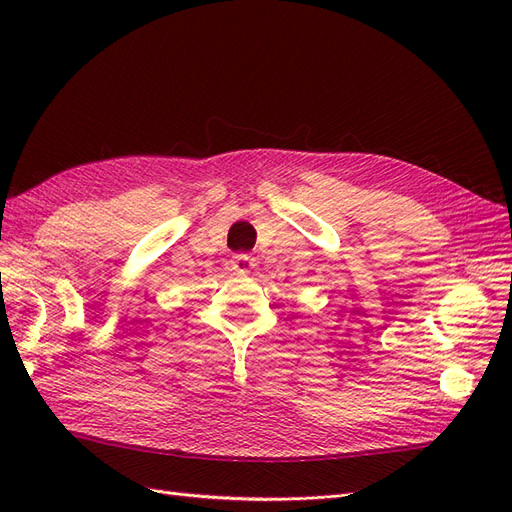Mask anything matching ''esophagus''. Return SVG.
<instances>
[{"mask_svg":"<svg viewBox=\"0 0 512 512\" xmlns=\"http://www.w3.org/2000/svg\"><path fill=\"white\" fill-rule=\"evenodd\" d=\"M232 267H235L237 271H250L254 265H252V256L250 254H237L235 260H232Z\"/></svg>","mask_w":512,"mask_h":512,"instance_id":"1","label":"esophagus"}]
</instances>
